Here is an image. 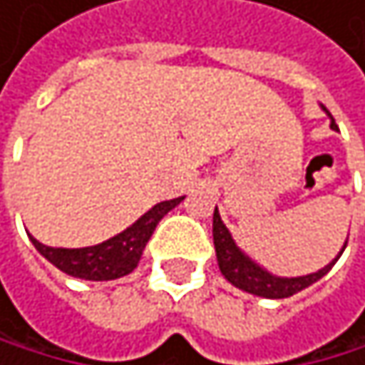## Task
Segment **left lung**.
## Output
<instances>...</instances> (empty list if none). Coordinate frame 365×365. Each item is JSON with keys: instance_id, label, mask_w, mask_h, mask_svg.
I'll list each match as a JSON object with an SVG mask.
<instances>
[{"instance_id": "1", "label": "left lung", "mask_w": 365, "mask_h": 365, "mask_svg": "<svg viewBox=\"0 0 365 365\" xmlns=\"http://www.w3.org/2000/svg\"><path fill=\"white\" fill-rule=\"evenodd\" d=\"M319 107L324 109L327 115L331 118V129L337 131V124H335L333 115L329 113V109L324 105H319ZM212 236H215L217 262H219V269L225 276V280L232 282L236 289L252 293V296L269 298V300L289 298V296H293V293H298V291L311 287L319 278H324L333 269V264L337 262V258L341 256V252L346 250V243H344L341 252L329 264H324L322 269H317L315 274L296 276V278H284V276H276V274L267 272L264 267H260V264L254 258H250L241 247L236 245V241L232 238L230 230L221 221L219 207H215V217H212Z\"/></svg>"}]
</instances>
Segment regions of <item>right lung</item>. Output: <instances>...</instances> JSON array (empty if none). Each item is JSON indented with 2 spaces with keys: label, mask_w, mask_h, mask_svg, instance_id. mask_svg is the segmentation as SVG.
I'll return each mask as SVG.
<instances>
[{
  "label": "right lung",
  "mask_w": 365,
  "mask_h": 365,
  "mask_svg": "<svg viewBox=\"0 0 365 365\" xmlns=\"http://www.w3.org/2000/svg\"><path fill=\"white\" fill-rule=\"evenodd\" d=\"M181 201H184V197L155 203L148 212H144L124 232L91 247H76V250L50 247V245L38 243L32 234L28 236L32 245L36 247V252L43 258H48L63 274L83 278V280H115V278L131 274L138 267L142 252L148 243V238L153 236V232H155L158 223Z\"/></svg>",
  "instance_id": "add662e5"
}]
</instances>
